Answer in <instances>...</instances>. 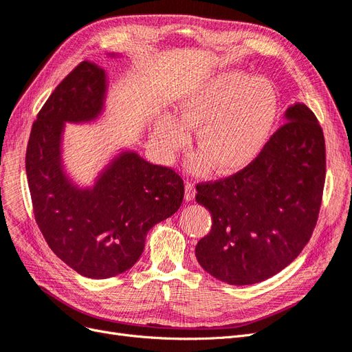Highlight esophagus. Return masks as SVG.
Returning <instances> with one entry per match:
<instances>
[{
    "instance_id": "34e87169",
    "label": "esophagus",
    "mask_w": 352,
    "mask_h": 352,
    "mask_svg": "<svg viewBox=\"0 0 352 352\" xmlns=\"http://www.w3.org/2000/svg\"><path fill=\"white\" fill-rule=\"evenodd\" d=\"M195 186H193L192 182H186L185 185V199L186 201H192L193 198H195Z\"/></svg>"
}]
</instances>
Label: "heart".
<instances>
[{
	"instance_id": "heart-1",
	"label": "heart",
	"mask_w": 352,
	"mask_h": 352,
	"mask_svg": "<svg viewBox=\"0 0 352 352\" xmlns=\"http://www.w3.org/2000/svg\"><path fill=\"white\" fill-rule=\"evenodd\" d=\"M278 112V96L265 78L239 71L214 76L182 96L179 118L164 116L159 138L164 148H177L195 131L199 153L192 164L204 170L212 163L218 172H237L249 166L270 137Z\"/></svg>"
}]
</instances>
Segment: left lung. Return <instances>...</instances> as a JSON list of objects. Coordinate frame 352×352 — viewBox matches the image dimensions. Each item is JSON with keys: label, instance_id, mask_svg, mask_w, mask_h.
<instances>
[{"label": "left lung", "instance_id": "left-lung-1", "mask_svg": "<svg viewBox=\"0 0 352 352\" xmlns=\"http://www.w3.org/2000/svg\"><path fill=\"white\" fill-rule=\"evenodd\" d=\"M285 116L249 166L197 185V202L211 212L212 227L195 254L223 283L268 280L298 256L316 227L326 176L323 131L305 104Z\"/></svg>", "mask_w": 352, "mask_h": 352}]
</instances>
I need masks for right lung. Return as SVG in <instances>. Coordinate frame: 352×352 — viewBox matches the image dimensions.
<instances>
[{"label": "right lung", "mask_w": 352, "mask_h": 352, "mask_svg": "<svg viewBox=\"0 0 352 352\" xmlns=\"http://www.w3.org/2000/svg\"><path fill=\"white\" fill-rule=\"evenodd\" d=\"M104 71L78 64L60 81L33 122L26 173L34 220L56 256L78 274L103 280L128 271L144 250L148 230L184 201V179L172 167L125 153L93 189L81 190L59 162L64 122L91 120L102 111Z\"/></svg>", "instance_id": "add662e5"}]
</instances>
